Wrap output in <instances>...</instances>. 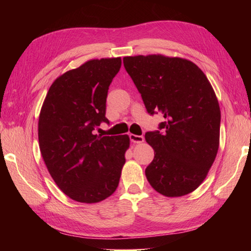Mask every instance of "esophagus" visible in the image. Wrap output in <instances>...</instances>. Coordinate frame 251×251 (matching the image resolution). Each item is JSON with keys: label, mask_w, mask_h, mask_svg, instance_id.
<instances>
[{"label": "esophagus", "mask_w": 251, "mask_h": 251, "mask_svg": "<svg viewBox=\"0 0 251 251\" xmlns=\"http://www.w3.org/2000/svg\"><path fill=\"white\" fill-rule=\"evenodd\" d=\"M129 139H130V142H133L134 144H141L144 142V137L141 135L129 134Z\"/></svg>", "instance_id": "esophagus-1"}]
</instances>
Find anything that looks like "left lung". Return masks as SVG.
<instances>
[{"mask_svg":"<svg viewBox=\"0 0 251 251\" xmlns=\"http://www.w3.org/2000/svg\"><path fill=\"white\" fill-rule=\"evenodd\" d=\"M148 114H163L147 131L154 159L145 175L156 192L179 197L205 179L219 147L220 108L209 80L193 62L163 55L123 59Z\"/></svg>","mask_w":251,"mask_h":251,"instance_id":"obj_1","label":"left lung"}]
</instances>
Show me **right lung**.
I'll return each mask as SVG.
<instances>
[{
    "mask_svg": "<svg viewBox=\"0 0 251 251\" xmlns=\"http://www.w3.org/2000/svg\"><path fill=\"white\" fill-rule=\"evenodd\" d=\"M122 59H92L50 85L39 118L40 150L58 188L73 201H104L120 182L127 135L101 136L108 87Z\"/></svg>",
    "mask_w": 251,
    "mask_h": 251,
    "instance_id": "obj_1",
    "label": "right lung"
}]
</instances>
